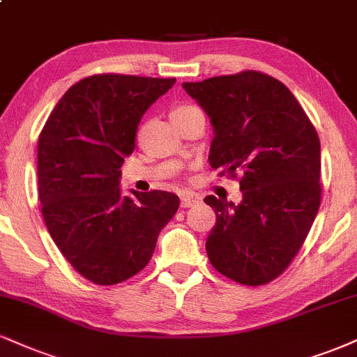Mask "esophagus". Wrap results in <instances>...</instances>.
Listing matches in <instances>:
<instances>
[{"instance_id": "esophagus-1", "label": "esophagus", "mask_w": 357, "mask_h": 357, "mask_svg": "<svg viewBox=\"0 0 357 357\" xmlns=\"http://www.w3.org/2000/svg\"><path fill=\"white\" fill-rule=\"evenodd\" d=\"M199 203V197H195V196H183L181 197V208H192V206Z\"/></svg>"}]
</instances>
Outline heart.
<instances>
[{
  "mask_svg": "<svg viewBox=\"0 0 357 357\" xmlns=\"http://www.w3.org/2000/svg\"><path fill=\"white\" fill-rule=\"evenodd\" d=\"M191 109H195V106H188V105H181L178 106V108L173 109V113H171V116H179V114H186L190 113Z\"/></svg>",
  "mask_w": 357,
  "mask_h": 357,
  "instance_id": "obj_1",
  "label": "heart"
}]
</instances>
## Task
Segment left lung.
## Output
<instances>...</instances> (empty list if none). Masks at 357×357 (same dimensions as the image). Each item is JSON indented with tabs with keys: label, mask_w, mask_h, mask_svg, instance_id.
Here are the masks:
<instances>
[{
	"label": "left lung",
	"mask_w": 357,
	"mask_h": 357,
	"mask_svg": "<svg viewBox=\"0 0 357 357\" xmlns=\"http://www.w3.org/2000/svg\"><path fill=\"white\" fill-rule=\"evenodd\" d=\"M183 88L213 124L209 165L243 174L239 204L204 197L216 213L206 239L209 261L236 282L266 284L298 255L319 209V137L294 94L264 73Z\"/></svg>",
	"instance_id": "1"
}]
</instances>
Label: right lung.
<instances>
[{
    "mask_svg": "<svg viewBox=\"0 0 357 357\" xmlns=\"http://www.w3.org/2000/svg\"><path fill=\"white\" fill-rule=\"evenodd\" d=\"M176 78L96 75L73 84L38 141V192L51 238L68 263L94 284L139 273L158 236L178 211L173 192L119 188L143 114Z\"/></svg>",
    "mask_w": 357,
    "mask_h": 357,
    "instance_id": "add662e5",
    "label": "right lung"
}]
</instances>
